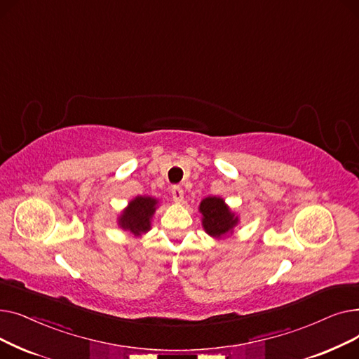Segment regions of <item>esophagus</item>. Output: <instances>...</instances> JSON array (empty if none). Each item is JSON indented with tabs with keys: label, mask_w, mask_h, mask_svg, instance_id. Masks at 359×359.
<instances>
[{
	"label": "esophagus",
	"mask_w": 359,
	"mask_h": 359,
	"mask_svg": "<svg viewBox=\"0 0 359 359\" xmlns=\"http://www.w3.org/2000/svg\"><path fill=\"white\" fill-rule=\"evenodd\" d=\"M170 192H172V196L175 201H182L183 199V189L180 186H172V189H170Z\"/></svg>",
	"instance_id": "1"
}]
</instances>
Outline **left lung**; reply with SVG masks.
Wrapping results in <instances>:
<instances>
[{
    "instance_id": "obj_1",
    "label": "left lung",
    "mask_w": 359,
    "mask_h": 359,
    "mask_svg": "<svg viewBox=\"0 0 359 359\" xmlns=\"http://www.w3.org/2000/svg\"><path fill=\"white\" fill-rule=\"evenodd\" d=\"M199 210L203 215V229L212 237H221L227 234L233 230L238 221L237 217H234V214L227 208L224 201L217 196L205 198L199 205Z\"/></svg>"
}]
</instances>
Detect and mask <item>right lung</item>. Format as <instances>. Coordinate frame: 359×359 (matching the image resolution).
<instances>
[{
  "mask_svg": "<svg viewBox=\"0 0 359 359\" xmlns=\"http://www.w3.org/2000/svg\"><path fill=\"white\" fill-rule=\"evenodd\" d=\"M157 201L149 196H138L129 202V206L119 218V225L135 236L149 230V219L156 212Z\"/></svg>",
  "mask_w": 359,
  "mask_h": 359,
  "instance_id": "add662e5",
  "label": "right lung"
}]
</instances>
